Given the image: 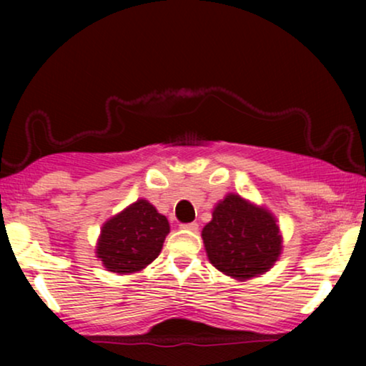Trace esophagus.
Listing matches in <instances>:
<instances>
[{
	"label": "esophagus",
	"mask_w": 366,
	"mask_h": 366,
	"mask_svg": "<svg viewBox=\"0 0 366 366\" xmlns=\"http://www.w3.org/2000/svg\"><path fill=\"white\" fill-rule=\"evenodd\" d=\"M179 228H183V229H192V232H197V229H198V223H197V222L182 223V224H179Z\"/></svg>",
	"instance_id": "obj_1"
}]
</instances>
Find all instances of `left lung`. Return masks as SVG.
<instances>
[{
  "mask_svg": "<svg viewBox=\"0 0 366 366\" xmlns=\"http://www.w3.org/2000/svg\"><path fill=\"white\" fill-rule=\"evenodd\" d=\"M202 237L209 263L239 282L268 272L283 248L277 218L234 193L214 207Z\"/></svg>",
  "mask_w": 366,
  "mask_h": 366,
  "instance_id": "1",
  "label": "left lung"
}]
</instances>
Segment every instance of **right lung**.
<instances>
[{
	"label": "right lung",
	"instance_id": "right-lung-1",
	"mask_svg": "<svg viewBox=\"0 0 366 366\" xmlns=\"http://www.w3.org/2000/svg\"><path fill=\"white\" fill-rule=\"evenodd\" d=\"M168 233L167 217L147 199H138L103 224L97 257L108 272L137 273L158 257Z\"/></svg>",
	"mask_w": 366,
	"mask_h": 366
}]
</instances>
